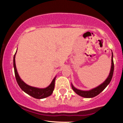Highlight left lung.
Here are the masks:
<instances>
[{
    "mask_svg": "<svg viewBox=\"0 0 123 123\" xmlns=\"http://www.w3.org/2000/svg\"><path fill=\"white\" fill-rule=\"evenodd\" d=\"M111 72H110L109 75L108 77V78L106 79V80L104 81L102 84L101 85L98 86L95 88H93L92 90H89V91H82V90H78V89L76 88L72 84V88L73 90V91L75 92L76 94H78L79 95L81 96V97H84V98H93V97H95V96L98 95L103 90L105 89L107 86L111 82V79H112L113 74V71H114V62L113 60V53H111Z\"/></svg>",
    "mask_w": 123,
    "mask_h": 123,
    "instance_id": "left-lung-1",
    "label": "left lung"
}]
</instances>
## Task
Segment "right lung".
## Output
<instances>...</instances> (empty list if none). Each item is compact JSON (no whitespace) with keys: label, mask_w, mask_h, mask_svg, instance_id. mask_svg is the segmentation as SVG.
Returning a JSON list of instances; mask_svg holds the SVG:
<instances>
[{"label":"right lung","mask_w":123,"mask_h":123,"mask_svg":"<svg viewBox=\"0 0 123 123\" xmlns=\"http://www.w3.org/2000/svg\"><path fill=\"white\" fill-rule=\"evenodd\" d=\"M17 52V51H16ZM16 53L14 54V60H13V65H14V73H15V79H16L17 82L18 84L19 85V87L28 94V95L32 96L33 98L36 99H43L46 97H49L53 93L54 89L55 86V77L54 78V79L52 81L50 85L48 86L47 87L45 88H36V87H31L30 86H28L26 83H25L19 77V75H18L17 70L16 66H15V57Z\"/></svg>","instance_id":"obj_1"}]
</instances>
